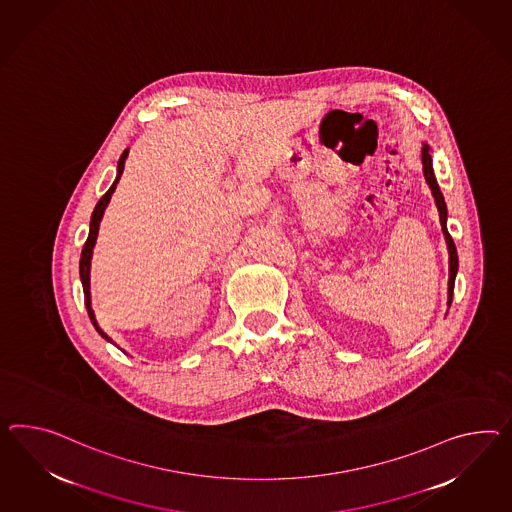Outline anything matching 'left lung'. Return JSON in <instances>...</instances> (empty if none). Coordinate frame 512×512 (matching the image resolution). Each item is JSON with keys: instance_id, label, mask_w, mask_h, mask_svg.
Instances as JSON below:
<instances>
[{"instance_id": "left-lung-1", "label": "left lung", "mask_w": 512, "mask_h": 512, "mask_svg": "<svg viewBox=\"0 0 512 512\" xmlns=\"http://www.w3.org/2000/svg\"><path fill=\"white\" fill-rule=\"evenodd\" d=\"M421 163H423V174H425V180L433 191L434 202H436V208H438V215H440V224H442V232L446 236L447 250H449V299H447V306H451L453 301V289H455V276H457V269H459V256H457V247L453 243V237L449 236L446 226L447 208L444 197H442V191L436 184V178H434L433 161H431V154H429V146L423 145L421 148Z\"/></svg>"}]
</instances>
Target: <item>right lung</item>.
<instances>
[{
	"label": "right lung",
	"instance_id": "1",
	"mask_svg": "<svg viewBox=\"0 0 512 512\" xmlns=\"http://www.w3.org/2000/svg\"><path fill=\"white\" fill-rule=\"evenodd\" d=\"M126 158H128V150H124L122 152V156L118 159V176L117 180H115V184L109 187V191L105 193L104 197L98 200V204H96V208L92 211V219H91V232H89V237H87V241H85V245H83V250H81V260H79V275H81V282H83V291H85V306H87V312H89V317H91L92 325L94 328L98 330V334L105 338L107 341L109 340V336L102 332V328L96 325V319H94V312H92L91 308V293H89V280H91V258H92V247H94V243H96V236H98V230H100V221H102V217H104L105 208H107V204H109V200H111V195H113V191H115V187H117L118 178H120V174L124 171V163H126Z\"/></svg>",
	"mask_w": 512,
	"mask_h": 512
}]
</instances>
